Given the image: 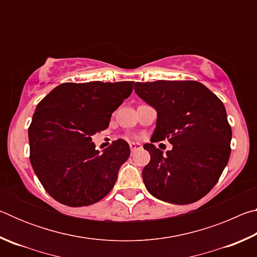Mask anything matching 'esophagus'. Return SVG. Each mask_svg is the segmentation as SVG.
Returning <instances> with one entry per match:
<instances>
[{
    "mask_svg": "<svg viewBox=\"0 0 257 257\" xmlns=\"http://www.w3.org/2000/svg\"><path fill=\"white\" fill-rule=\"evenodd\" d=\"M129 146H130V150H132V152H135V151L141 150L142 147H143L141 143H135V142H132V143H130Z\"/></svg>",
    "mask_w": 257,
    "mask_h": 257,
    "instance_id": "esophagus-1",
    "label": "esophagus"
}]
</instances>
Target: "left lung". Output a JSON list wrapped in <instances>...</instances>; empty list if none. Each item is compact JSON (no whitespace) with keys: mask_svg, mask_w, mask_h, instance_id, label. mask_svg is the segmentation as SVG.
Masks as SVG:
<instances>
[{"mask_svg":"<svg viewBox=\"0 0 257 257\" xmlns=\"http://www.w3.org/2000/svg\"><path fill=\"white\" fill-rule=\"evenodd\" d=\"M136 94L158 114L150 144L151 161L143 169L150 194L160 201L190 204L219 180L230 156L232 133L220 98L193 80L136 82ZM168 139L173 150L164 155L154 143Z\"/></svg>","mask_w":257,"mask_h":257,"instance_id":"obj_1","label":"left lung"}]
</instances>
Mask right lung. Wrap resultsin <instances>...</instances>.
Returning <instances> with one entry per match:
<instances>
[{
  "label": "right lung",
  "mask_w": 257,
  "mask_h": 257,
  "mask_svg": "<svg viewBox=\"0 0 257 257\" xmlns=\"http://www.w3.org/2000/svg\"><path fill=\"white\" fill-rule=\"evenodd\" d=\"M134 81L66 82L38 103L28 129L30 163L55 201L68 206L98 202L114 186L130 155L123 139L99 152L92 136L133 92Z\"/></svg>",
  "instance_id": "add662e5"
}]
</instances>
